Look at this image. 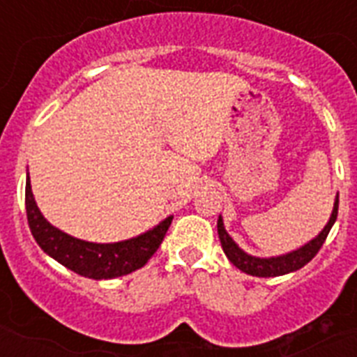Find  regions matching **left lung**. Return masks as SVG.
<instances>
[{
  "instance_id": "obj_1",
  "label": "left lung",
  "mask_w": 357,
  "mask_h": 357,
  "mask_svg": "<svg viewBox=\"0 0 357 357\" xmlns=\"http://www.w3.org/2000/svg\"><path fill=\"white\" fill-rule=\"evenodd\" d=\"M337 209H339V196H335V202H333V211L332 217L328 220V224L324 226L321 234L317 235L315 238H311L310 243L300 246L298 250H293L289 254L278 255V257H255V255L246 254L244 250H241L237 246L234 238L229 237V234L224 228L222 217H218L217 228H218V238H220V244H222L224 254L228 255V259L237 266L238 271L246 272L250 276L257 278H274V276H283V274H289V272H294L302 268L304 265H307L313 257L317 255V252L322 248V244L326 241L330 229H332L335 218H337Z\"/></svg>"
}]
</instances>
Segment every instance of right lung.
<instances>
[{
	"instance_id": "1",
	"label": "right lung",
	"mask_w": 357,
	"mask_h": 357,
	"mask_svg": "<svg viewBox=\"0 0 357 357\" xmlns=\"http://www.w3.org/2000/svg\"><path fill=\"white\" fill-rule=\"evenodd\" d=\"M25 211L31 234L44 252L75 274L92 280L126 276L148 263L161 246L174 217H167L153 229L120 243H89L64 234L47 222L36 206L29 176L25 179Z\"/></svg>"
}]
</instances>
